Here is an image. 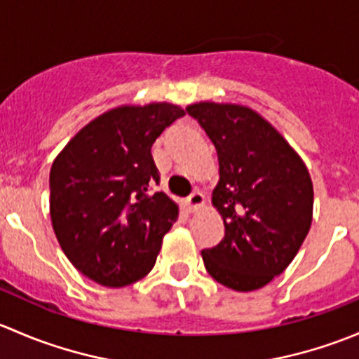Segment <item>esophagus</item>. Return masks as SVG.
Segmentation results:
<instances>
[{"label": "esophagus", "mask_w": 359, "mask_h": 359, "mask_svg": "<svg viewBox=\"0 0 359 359\" xmlns=\"http://www.w3.org/2000/svg\"><path fill=\"white\" fill-rule=\"evenodd\" d=\"M186 203L187 206H189L191 212H198V210H201L203 206H205V196H203L200 191H194V193L187 198Z\"/></svg>", "instance_id": "1"}]
</instances>
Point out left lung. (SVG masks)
<instances>
[{
	"mask_svg": "<svg viewBox=\"0 0 359 359\" xmlns=\"http://www.w3.org/2000/svg\"><path fill=\"white\" fill-rule=\"evenodd\" d=\"M200 121L219 158L212 205L226 234L201 252L210 276L236 292L266 287L302 247L313 222L309 170L283 135L252 107L196 102Z\"/></svg>",
	"mask_w": 359,
	"mask_h": 359,
	"instance_id": "1",
	"label": "left lung"
}]
</instances>
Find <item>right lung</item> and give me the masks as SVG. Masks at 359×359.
Returning <instances> with one entry per match:
<instances>
[{"label":"right lung","instance_id":"add662e5","mask_svg":"<svg viewBox=\"0 0 359 359\" xmlns=\"http://www.w3.org/2000/svg\"><path fill=\"white\" fill-rule=\"evenodd\" d=\"M186 112L170 102L118 106L83 126L53 159L50 217L72 266L104 287L142 280L179 219V205L151 193V147Z\"/></svg>","mask_w":359,"mask_h":359}]
</instances>
